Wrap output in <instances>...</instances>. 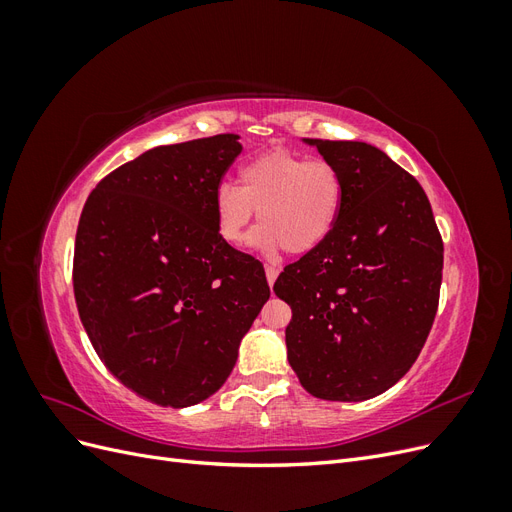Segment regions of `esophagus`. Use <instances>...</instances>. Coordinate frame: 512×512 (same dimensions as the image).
Segmentation results:
<instances>
[{
  "label": "esophagus",
  "instance_id": "1",
  "mask_svg": "<svg viewBox=\"0 0 512 512\" xmlns=\"http://www.w3.org/2000/svg\"><path fill=\"white\" fill-rule=\"evenodd\" d=\"M265 273H267V282H269V286H273V284H275V280H277V275H280V269L273 267V265H265Z\"/></svg>",
  "mask_w": 512,
  "mask_h": 512
}]
</instances>
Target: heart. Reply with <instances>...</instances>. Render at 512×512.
I'll return each instance as SVG.
<instances>
[{"label":"heart","mask_w":512,"mask_h":512,"mask_svg":"<svg viewBox=\"0 0 512 512\" xmlns=\"http://www.w3.org/2000/svg\"><path fill=\"white\" fill-rule=\"evenodd\" d=\"M344 205V179L327 160H309L286 149L267 151L239 170L237 185L222 183L213 194L218 235L239 245L258 211L252 245L262 254L303 256L331 237Z\"/></svg>","instance_id":"1"}]
</instances>
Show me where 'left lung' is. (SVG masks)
<instances>
[{
    "label": "left lung",
    "instance_id": "obj_1",
    "mask_svg": "<svg viewBox=\"0 0 512 512\" xmlns=\"http://www.w3.org/2000/svg\"><path fill=\"white\" fill-rule=\"evenodd\" d=\"M344 179L339 220L273 286L292 309L288 361L307 393L365 401L406 376L438 312L444 245L429 198L384 151L305 138Z\"/></svg>",
    "mask_w": 512,
    "mask_h": 512
}]
</instances>
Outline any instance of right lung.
<instances>
[{
	"label": "right lung",
	"instance_id": "right-lung-1",
	"mask_svg": "<svg viewBox=\"0 0 512 512\" xmlns=\"http://www.w3.org/2000/svg\"><path fill=\"white\" fill-rule=\"evenodd\" d=\"M237 134L145 151L89 194L74 243V299L106 369L151 404L211 397L269 299L265 269L224 243L213 194Z\"/></svg>",
	"mask_w": 512,
	"mask_h": 512
}]
</instances>
